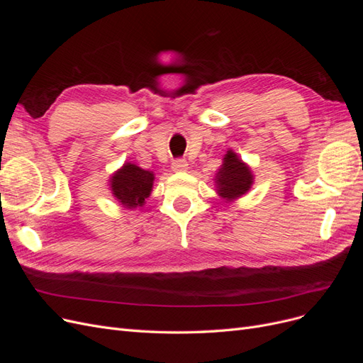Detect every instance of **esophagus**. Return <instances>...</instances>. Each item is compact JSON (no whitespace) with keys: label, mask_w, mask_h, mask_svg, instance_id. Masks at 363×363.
<instances>
[{"label":"esophagus","mask_w":363,"mask_h":363,"mask_svg":"<svg viewBox=\"0 0 363 363\" xmlns=\"http://www.w3.org/2000/svg\"><path fill=\"white\" fill-rule=\"evenodd\" d=\"M188 169V162H186L184 159H177L172 162V171L175 172H183Z\"/></svg>","instance_id":"34e87169"}]
</instances>
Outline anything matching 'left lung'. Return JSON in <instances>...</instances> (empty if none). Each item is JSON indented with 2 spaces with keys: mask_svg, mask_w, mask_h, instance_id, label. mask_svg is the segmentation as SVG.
<instances>
[{
  "mask_svg": "<svg viewBox=\"0 0 363 363\" xmlns=\"http://www.w3.org/2000/svg\"><path fill=\"white\" fill-rule=\"evenodd\" d=\"M252 180L255 179L248 164L240 160L235 151L228 150L215 177L219 196L227 201L236 200L251 189Z\"/></svg>",
  "mask_w": 363,
  "mask_h": 363,
  "instance_id": "obj_1",
  "label": "left lung"
}]
</instances>
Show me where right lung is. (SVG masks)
Listing matches in <instances>:
<instances>
[{"label":"right lung","mask_w":363,"mask_h":363,"mask_svg":"<svg viewBox=\"0 0 363 363\" xmlns=\"http://www.w3.org/2000/svg\"><path fill=\"white\" fill-rule=\"evenodd\" d=\"M155 174L133 163H124L111 177V189L115 199L127 208L144 206L152 191Z\"/></svg>","instance_id":"add662e5"}]
</instances>
